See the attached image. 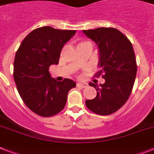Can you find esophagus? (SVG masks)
I'll return each mask as SVG.
<instances>
[{
	"label": "esophagus",
	"mask_w": 154,
	"mask_h": 154,
	"mask_svg": "<svg viewBox=\"0 0 154 154\" xmlns=\"http://www.w3.org/2000/svg\"><path fill=\"white\" fill-rule=\"evenodd\" d=\"M77 86L78 87H81V88H85L87 86V83L86 82H78L77 83Z\"/></svg>",
	"instance_id": "1"
}]
</instances>
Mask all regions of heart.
<instances>
[{
    "instance_id": "b5f03b06",
    "label": "heart",
    "mask_w": 154,
    "mask_h": 154,
    "mask_svg": "<svg viewBox=\"0 0 154 154\" xmlns=\"http://www.w3.org/2000/svg\"><path fill=\"white\" fill-rule=\"evenodd\" d=\"M85 42H81V43H85ZM81 43H79V44H81Z\"/></svg>"
}]
</instances>
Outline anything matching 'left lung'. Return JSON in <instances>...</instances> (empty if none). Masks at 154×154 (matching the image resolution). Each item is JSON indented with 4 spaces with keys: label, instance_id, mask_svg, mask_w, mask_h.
<instances>
[{
    "label": "left lung",
    "instance_id": "8db88e82",
    "mask_svg": "<svg viewBox=\"0 0 154 154\" xmlns=\"http://www.w3.org/2000/svg\"><path fill=\"white\" fill-rule=\"evenodd\" d=\"M98 47L101 70L96 76L105 79L104 84L90 82L97 96L86 100L91 111L101 116L110 115L123 106L130 97L137 73V63L133 46L129 39L117 29L100 27L82 30Z\"/></svg>",
    "mask_w": 154,
    "mask_h": 154
}]
</instances>
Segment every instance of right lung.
I'll return each instance as SVG.
<instances>
[{
    "mask_svg": "<svg viewBox=\"0 0 154 154\" xmlns=\"http://www.w3.org/2000/svg\"><path fill=\"white\" fill-rule=\"evenodd\" d=\"M75 32L39 27L23 39L16 52L13 76L18 92L25 105L41 116L49 117L63 110L68 91L76 86L69 79L58 82L49 72L50 65L59 63L63 45Z\"/></svg>",
    "mask_w": 154,
    "mask_h": 154,
    "instance_id": "right-lung-1",
    "label": "right lung"
}]
</instances>
